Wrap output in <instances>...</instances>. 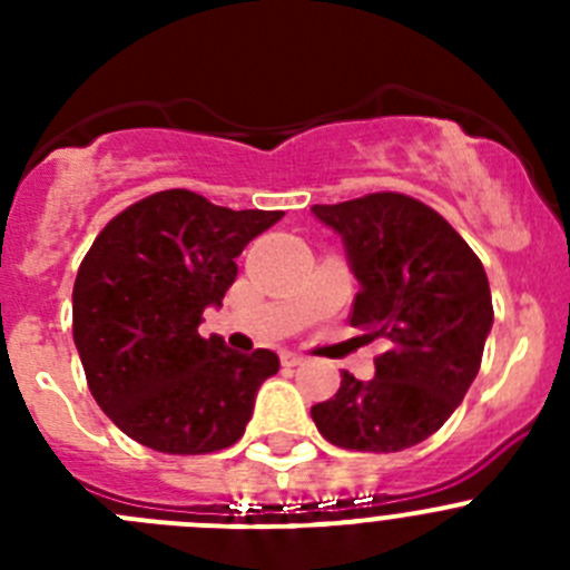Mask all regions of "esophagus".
I'll return each mask as SVG.
<instances>
[{"label": "esophagus", "instance_id": "34e87169", "mask_svg": "<svg viewBox=\"0 0 570 570\" xmlns=\"http://www.w3.org/2000/svg\"><path fill=\"white\" fill-rule=\"evenodd\" d=\"M305 362V356L294 354V351H282V365H288V367H296Z\"/></svg>", "mask_w": 570, "mask_h": 570}]
</instances>
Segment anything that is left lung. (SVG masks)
<instances>
[{"label": "left lung", "instance_id": "left-lung-1", "mask_svg": "<svg viewBox=\"0 0 570 570\" xmlns=\"http://www.w3.org/2000/svg\"><path fill=\"white\" fill-rule=\"evenodd\" d=\"M314 214L342 236L360 294L351 325L387 342L376 376L342 374L311 407L320 434L345 451L391 454L436 434L480 371L493 325L488 276L448 219L414 196L380 190Z\"/></svg>", "mask_w": 570, "mask_h": 570}]
</instances>
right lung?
I'll return each instance as SVG.
<instances>
[{"label":"right lung","mask_w":570,"mask_h":570,"mask_svg":"<svg viewBox=\"0 0 570 570\" xmlns=\"http://www.w3.org/2000/svg\"><path fill=\"white\" fill-rule=\"evenodd\" d=\"M282 216L174 188L99 230L73 282V342L90 394L130 440L194 456L245 434L279 356L228 351L219 336H199V322L208 305H223L242 248Z\"/></svg>","instance_id":"add662e5"}]
</instances>
